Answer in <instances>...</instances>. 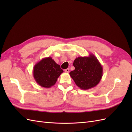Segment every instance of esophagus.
Instances as JSON below:
<instances>
[{
	"instance_id": "esophagus-1",
	"label": "esophagus",
	"mask_w": 132,
	"mask_h": 132,
	"mask_svg": "<svg viewBox=\"0 0 132 132\" xmlns=\"http://www.w3.org/2000/svg\"><path fill=\"white\" fill-rule=\"evenodd\" d=\"M64 71H65V73H68L69 72V68H67V69H66L64 70Z\"/></svg>"
}]
</instances>
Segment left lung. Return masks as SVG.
I'll return each mask as SVG.
<instances>
[{"instance_id":"obj_1","label":"left lung","mask_w":132,"mask_h":132,"mask_svg":"<svg viewBox=\"0 0 132 132\" xmlns=\"http://www.w3.org/2000/svg\"><path fill=\"white\" fill-rule=\"evenodd\" d=\"M75 69L70 71V77L80 89L88 90L96 86L103 75V68L95 55L79 57L73 63Z\"/></svg>"}]
</instances>
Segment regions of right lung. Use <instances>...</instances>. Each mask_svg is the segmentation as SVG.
<instances>
[{
    "label": "right lung",
    "mask_w": 132,
    "mask_h": 132,
    "mask_svg": "<svg viewBox=\"0 0 132 132\" xmlns=\"http://www.w3.org/2000/svg\"><path fill=\"white\" fill-rule=\"evenodd\" d=\"M63 72L61 66L51 57L42 59L36 64L33 69V75L36 82L46 88L53 86Z\"/></svg>",
    "instance_id": "1"
}]
</instances>
